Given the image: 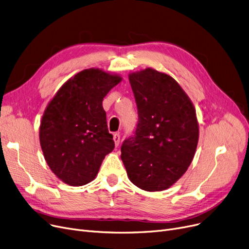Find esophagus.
I'll return each mask as SVG.
<instances>
[{
    "instance_id": "34e87169",
    "label": "esophagus",
    "mask_w": 249,
    "mask_h": 249,
    "mask_svg": "<svg viewBox=\"0 0 249 249\" xmlns=\"http://www.w3.org/2000/svg\"><path fill=\"white\" fill-rule=\"evenodd\" d=\"M113 141H114V144H115V147H117L118 145H120V142H121V135L118 133H115L113 135Z\"/></svg>"
}]
</instances>
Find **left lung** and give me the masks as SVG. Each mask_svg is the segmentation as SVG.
I'll return each mask as SVG.
<instances>
[{"label": "left lung", "instance_id": "left-lung-1", "mask_svg": "<svg viewBox=\"0 0 249 249\" xmlns=\"http://www.w3.org/2000/svg\"><path fill=\"white\" fill-rule=\"evenodd\" d=\"M139 122L122 146L128 179L146 192L173 185L191 165L198 142L196 108L171 76L152 68L128 75Z\"/></svg>", "mask_w": 249, "mask_h": 249}]
</instances>
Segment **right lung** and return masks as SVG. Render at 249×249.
I'll return each mask as SVG.
<instances>
[{"instance_id":"right-lung-1","label":"right lung","mask_w":249,"mask_h":249,"mask_svg":"<svg viewBox=\"0 0 249 249\" xmlns=\"http://www.w3.org/2000/svg\"><path fill=\"white\" fill-rule=\"evenodd\" d=\"M122 80L101 69L83 70L64 83L47 104L39 142L47 165L63 182L72 186L91 182L114 149L102 101Z\"/></svg>"}]
</instances>
